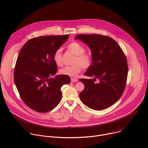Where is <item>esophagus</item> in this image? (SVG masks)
<instances>
[{
	"instance_id": "obj_1",
	"label": "esophagus",
	"mask_w": 148,
	"mask_h": 148,
	"mask_svg": "<svg viewBox=\"0 0 148 148\" xmlns=\"http://www.w3.org/2000/svg\"><path fill=\"white\" fill-rule=\"evenodd\" d=\"M71 82H77V81H78V79H76V78H71Z\"/></svg>"
}]
</instances>
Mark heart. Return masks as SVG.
Listing matches in <instances>:
<instances>
[{
    "instance_id": "heart-1",
    "label": "heart",
    "mask_w": 148,
    "mask_h": 148,
    "mask_svg": "<svg viewBox=\"0 0 148 148\" xmlns=\"http://www.w3.org/2000/svg\"><path fill=\"white\" fill-rule=\"evenodd\" d=\"M67 50L75 55L73 60L74 64L66 66L60 70L59 73L64 75L71 77H75L82 71V68L87 69L89 68L92 62L91 54L84 53L85 49L77 42L73 41L67 46ZM53 60L56 64L60 66L62 64V52L61 49H57L53 54Z\"/></svg>"
}]
</instances>
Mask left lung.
<instances>
[{"label":"left lung","instance_id":"8db88e82","mask_svg":"<svg viewBox=\"0 0 148 148\" xmlns=\"http://www.w3.org/2000/svg\"><path fill=\"white\" fill-rule=\"evenodd\" d=\"M75 39L90 48L92 62L84 74L92 79H80L85 88L80 93L82 102L94 110L114 104L122 95L128 76V63L122 49L111 37L101 34H78ZM98 79L97 83L95 81Z\"/></svg>","mask_w":148,"mask_h":148}]
</instances>
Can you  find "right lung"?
Masks as SVG:
<instances>
[{"label":"right lung","mask_w":148,"mask_h":148,"mask_svg":"<svg viewBox=\"0 0 148 148\" xmlns=\"http://www.w3.org/2000/svg\"><path fill=\"white\" fill-rule=\"evenodd\" d=\"M69 35L47 36L28 40L17 57L14 81L19 95L30 108L38 112L54 109L61 99V87L71 82L67 75L54 76L57 66L53 60L55 51Z\"/></svg>","instance_id":"1"}]
</instances>
